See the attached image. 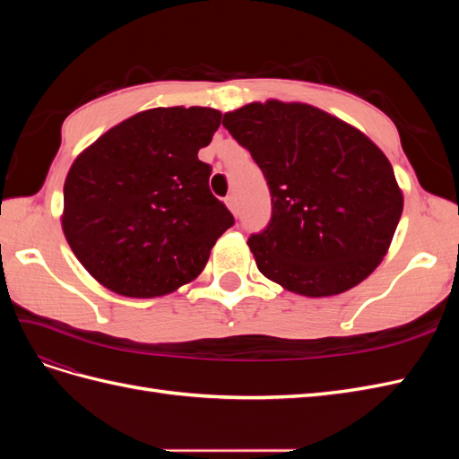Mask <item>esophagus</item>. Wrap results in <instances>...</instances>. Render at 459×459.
I'll list each match as a JSON object with an SVG mask.
<instances>
[{
  "label": "esophagus",
  "instance_id": "34e87169",
  "mask_svg": "<svg viewBox=\"0 0 459 459\" xmlns=\"http://www.w3.org/2000/svg\"><path fill=\"white\" fill-rule=\"evenodd\" d=\"M226 204H228L230 211H231L235 216H238L239 208H238V199H235V195H230V197H226Z\"/></svg>",
  "mask_w": 459,
  "mask_h": 459
}]
</instances>
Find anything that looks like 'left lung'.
<instances>
[{
    "instance_id": "obj_1",
    "label": "left lung",
    "mask_w": 459,
    "mask_h": 459,
    "mask_svg": "<svg viewBox=\"0 0 459 459\" xmlns=\"http://www.w3.org/2000/svg\"><path fill=\"white\" fill-rule=\"evenodd\" d=\"M221 124L270 187V224L247 241L258 270L304 297L339 295L364 281L391 247L404 208L385 152L307 103H251Z\"/></svg>"
}]
</instances>
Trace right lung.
Wrapping results in <instances>:
<instances>
[{"mask_svg": "<svg viewBox=\"0 0 459 459\" xmlns=\"http://www.w3.org/2000/svg\"><path fill=\"white\" fill-rule=\"evenodd\" d=\"M221 113L159 107L137 113L82 151L65 179L63 231L97 281L132 299L169 295L203 272L235 224L199 160Z\"/></svg>", "mask_w": 459, "mask_h": 459, "instance_id": "right-lung-1", "label": "right lung"}]
</instances>
